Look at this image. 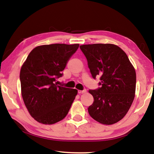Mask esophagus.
Listing matches in <instances>:
<instances>
[{
	"label": "esophagus",
	"instance_id": "esophagus-1",
	"mask_svg": "<svg viewBox=\"0 0 154 154\" xmlns=\"http://www.w3.org/2000/svg\"><path fill=\"white\" fill-rule=\"evenodd\" d=\"M86 92V90L84 89L83 90H78V93L79 94H83V93H85Z\"/></svg>",
	"mask_w": 154,
	"mask_h": 154
}]
</instances>
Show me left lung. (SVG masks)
I'll return each mask as SVG.
<instances>
[{"mask_svg": "<svg viewBox=\"0 0 154 154\" xmlns=\"http://www.w3.org/2000/svg\"><path fill=\"white\" fill-rule=\"evenodd\" d=\"M80 49L87 59L93 79L100 77V85L90 90L94 102L88 107L92 118L110 125L126 116L133 102L136 72L126 54L113 44L83 45Z\"/></svg>", "mask_w": 154, "mask_h": 154, "instance_id": "1", "label": "left lung"}]
</instances>
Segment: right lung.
<instances>
[{"label": "right lung", "instance_id": "obj_1", "mask_svg": "<svg viewBox=\"0 0 154 154\" xmlns=\"http://www.w3.org/2000/svg\"><path fill=\"white\" fill-rule=\"evenodd\" d=\"M79 44H51L33 49L21 68L22 95L31 116L39 123L53 124L66 116L77 94L76 89L58 85Z\"/></svg>", "mask_w": 154, "mask_h": 154}]
</instances>
